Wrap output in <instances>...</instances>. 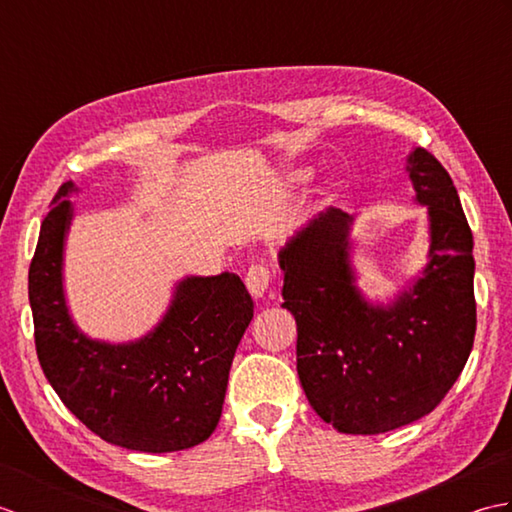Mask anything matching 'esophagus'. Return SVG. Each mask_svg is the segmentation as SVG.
I'll return each mask as SVG.
<instances>
[{
    "mask_svg": "<svg viewBox=\"0 0 512 512\" xmlns=\"http://www.w3.org/2000/svg\"><path fill=\"white\" fill-rule=\"evenodd\" d=\"M270 286V270L264 264H253L246 273V288L255 299H262Z\"/></svg>",
    "mask_w": 512,
    "mask_h": 512,
    "instance_id": "obj_1",
    "label": "esophagus"
}]
</instances>
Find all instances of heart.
Listing matches in <instances>:
<instances>
[{"label": "heart", "mask_w": 512, "mask_h": 512, "mask_svg": "<svg viewBox=\"0 0 512 512\" xmlns=\"http://www.w3.org/2000/svg\"><path fill=\"white\" fill-rule=\"evenodd\" d=\"M310 178V171L308 169H292L290 171V180L292 182H306Z\"/></svg>", "instance_id": "b5f03b06"}]
</instances>
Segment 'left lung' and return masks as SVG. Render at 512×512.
<instances>
[{"label": "left lung", "mask_w": 512, "mask_h": 512, "mask_svg": "<svg viewBox=\"0 0 512 512\" xmlns=\"http://www.w3.org/2000/svg\"><path fill=\"white\" fill-rule=\"evenodd\" d=\"M407 173L429 217V262L389 303L369 301L352 264L354 217L321 211L279 250L284 303L297 321V374L336 431L376 436L440 405L475 339L473 233L453 180L427 149Z\"/></svg>", "instance_id": "obj_1"}]
</instances>
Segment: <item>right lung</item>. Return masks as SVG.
<instances>
[{
	"label": "right lung",
	"mask_w": 512,
	"mask_h": 512,
	"mask_svg": "<svg viewBox=\"0 0 512 512\" xmlns=\"http://www.w3.org/2000/svg\"><path fill=\"white\" fill-rule=\"evenodd\" d=\"M74 193L79 187L65 182L54 195L28 273L43 374L63 405L105 442L145 453L191 449L220 422L253 299L235 273L189 275L145 336L127 343L92 339L74 323L63 290Z\"/></svg>",
	"instance_id": "right-lung-1"
}]
</instances>
